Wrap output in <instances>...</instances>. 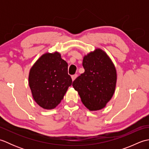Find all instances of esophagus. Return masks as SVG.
I'll list each match as a JSON object with an SVG mask.
<instances>
[{"label": "esophagus", "instance_id": "34e87169", "mask_svg": "<svg viewBox=\"0 0 149 149\" xmlns=\"http://www.w3.org/2000/svg\"><path fill=\"white\" fill-rule=\"evenodd\" d=\"M77 74H75V75H72V81H74L75 79L77 78Z\"/></svg>", "mask_w": 149, "mask_h": 149}]
</instances>
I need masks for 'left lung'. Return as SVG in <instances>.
I'll return each mask as SVG.
<instances>
[{"label":"left lung","mask_w":149,"mask_h":149,"mask_svg":"<svg viewBox=\"0 0 149 149\" xmlns=\"http://www.w3.org/2000/svg\"><path fill=\"white\" fill-rule=\"evenodd\" d=\"M84 72L72 83L82 102L90 111L106 107L115 93L117 75L115 66L107 54L100 49L84 56Z\"/></svg>","instance_id":"obj_1"}]
</instances>
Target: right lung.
<instances>
[{
  "label": "right lung",
  "mask_w": 149,
  "mask_h": 149,
  "mask_svg": "<svg viewBox=\"0 0 149 149\" xmlns=\"http://www.w3.org/2000/svg\"><path fill=\"white\" fill-rule=\"evenodd\" d=\"M72 83L67 63L58 52L44 54L30 70L29 84L33 97L45 109L55 108Z\"/></svg>",
  "instance_id": "add662e5"
}]
</instances>
